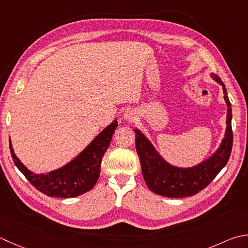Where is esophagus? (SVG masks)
<instances>
[{
    "instance_id": "esophagus-1",
    "label": "esophagus",
    "mask_w": 248,
    "mask_h": 248,
    "mask_svg": "<svg viewBox=\"0 0 248 248\" xmlns=\"http://www.w3.org/2000/svg\"><path fill=\"white\" fill-rule=\"evenodd\" d=\"M124 117L128 121H134L138 118V113L134 109H127L124 115Z\"/></svg>"
}]
</instances>
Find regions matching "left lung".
<instances>
[{
	"label": "left lung",
	"mask_w": 248,
	"mask_h": 248,
	"mask_svg": "<svg viewBox=\"0 0 248 248\" xmlns=\"http://www.w3.org/2000/svg\"><path fill=\"white\" fill-rule=\"evenodd\" d=\"M212 77L224 88L227 110V130L222 143L217 152L205 161L189 169H181L169 164L149 140L135 129V147L142 167L143 177L153 192L167 198H186L197 195L210 185L230 158L233 143L231 119V103L228 98L225 84L216 74Z\"/></svg>",
	"instance_id": "1"
}]
</instances>
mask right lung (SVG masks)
<instances>
[{
    "label": "right lung",
    "instance_id": "add662e5",
    "mask_svg": "<svg viewBox=\"0 0 248 248\" xmlns=\"http://www.w3.org/2000/svg\"><path fill=\"white\" fill-rule=\"evenodd\" d=\"M117 125V120L113 121L74 160L47 174H35L24 167L15 155L11 142L9 149L15 166L38 191L52 198H74L91 190L95 185L102 158Z\"/></svg>",
    "mask_w": 248,
    "mask_h": 248
}]
</instances>
